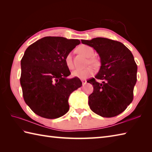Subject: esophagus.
<instances>
[{
    "instance_id": "esophagus-1",
    "label": "esophagus",
    "mask_w": 152,
    "mask_h": 152,
    "mask_svg": "<svg viewBox=\"0 0 152 152\" xmlns=\"http://www.w3.org/2000/svg\"><path fill=\"white\" fill-rule=\"evenodd\" d=\"M82 85L84 86V85L86 84V83H87L86 80H82Z\"/></svg>"
}]
</instances>
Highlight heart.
<instances>
[{"instance_id":"1","label":"heart","mask_w":152,"mask_h":152,"mask_svg":"<svg viewBox=\"0 0 152 152\" xmlns=\"http://www.w3.org/2000/svg\"><path fill=\"white\" fill-rule=\"evenodd\" d=\"M78 51L80 53L82 54L85 57L89 58L88 59V64H91L92 66L95 67H97L99 65V61L95 57H91L94 56L95 51L93 48L91 46H87V45H82L78 48ZM64 63L66 66L70 70H72L74 68V65L72 61V57L71 53H68L64 57ZM95 73V70L93 68L89 66L83 69H76L73 71L72 74L75 78H78L80 79H86L89 77L93 76Z\"/></svg>"}]
</instances>
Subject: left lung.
I'll return each mask as SVG.
<instances>
[{
  "label": "left lung",
  "instance_id": "left-lung-1",
  "mask_svg": "<svg viewBox=\"0 0 152 152\" xmlns=\"http://www.w3.org/2000/svg\"><path fill=\"white\" fill-rule=\"evenodd\" d=\"M81 41L94 48L101 58L99 72L87 81L93 86L88 97L90 108L104 118L120 114L133 99L137 65L133 54L124 44L108 38L98 37ZM96 79L103 82L99 83Z\"/></svg>",
  "mask_w": 152,
  "mask_h": 152
}]
</instances>
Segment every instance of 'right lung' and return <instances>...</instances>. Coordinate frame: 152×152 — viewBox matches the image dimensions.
<instances>
[{
  "label": "right lung",
  "mask_w": 152,
  "mask_h": 152,
  "mask_svg": "<svg viewBox=\"0 0 152 152\" xmlns=\"http://www.w3.org/2000/svg\"><path fill=\"white\" fill-rule=\"evenodd\" d=\"M80 41L46 37L25 50L21 61L20 83L25 103L35 114L47 119L61 117L69 111V97L82 86L70 74L64 57Z\"/></svg>",
  "instance_id": "right-lung-1"
}]
</instances>
